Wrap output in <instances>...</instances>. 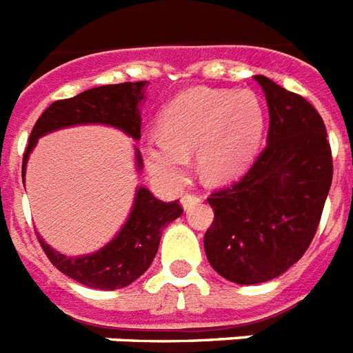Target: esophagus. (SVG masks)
Listing matches in <instances>:
<instances>
[{
    "mask_svg": "<svg viewBox=\"0 0 353 353\" xmlns=\"http://www.w3.org/2000/svg\"><path fill=\"white\" fill-rule=\"evenodd\" d=\"M198 203H201V196H198V194H185L181 198V205L185 210L192 209Z\"/></svg>",
    "mask_w": 353,
    "mask_h": 353,
    "instance_id": "34e87169",
    "label": "esophagus"
}]
</instances>
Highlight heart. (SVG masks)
Listing matches in <instances>:
<instances>
[{"label":"heart","mask_w":353,"mask_h":353,"mask_svg":"<svg viewBox=\"0 0 353 353\" xmlns=\"http://www.w3.org/2000/svg\"><path fill=\"white\" fill-rule=\"evenodd\" d=\"M263 126L262 102L252 91L188 90L161 113V137L144 143V163L152 176L177 187L187 177L188 155L198 154L207 179H229L256 154Z\"/></svg>","instance_id":"b5f03b06"}]
</instances>
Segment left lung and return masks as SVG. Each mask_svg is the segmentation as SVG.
<instances>
[{
    "label": "left lung",
    "instance_id": "left-lung-1",
    "mask_svg": "<svg viewBox=\"0 0 353 353\" xmlns=\"http://www.w3.org/2000/svg\"><path fill=\"white\" fill-rule=\"evenodd\" d=\"M254 80L268 101V144L238 181L207 198L214 221L205 252L216 273L236 284H262L301 260L334 176L317 110L268 77Z\"/></svg>",
    "mask_w": 353,
    "mask_h": 353
}]
</instances>
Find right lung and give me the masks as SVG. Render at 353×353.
Segmentation results:
<instances>
[{
	"instance_id": "1",
	"label": "right lung",
	"mask_w": 353,
	"mask_h": 353,
	"mask_svg": "<svg viewBox=\"0 0 353 353\" xmlns=\"http://www.w3.org/2000/svg\"><path fill=\"white\" fill-rule=\"evenodd\" d=\"M146 82H124L88 90L73 99L52 102L41 117L36 121L30 132L29 144L23 154L21 177H25V166L38 139L46 133L79 124H108L117 128L132 139H141V102L144 101ZM137 170L143 168V159L135 150ZM183 214L179 201L165 203L150 192L148 188L139 187L135 190L132 212L117 236L99 251L84 256H65L54 251L43 238L38 240L41 249L58 271L69 279L93 290H119L137 280L150 268L159 247L161 234L168 223Z\"/></svg>"
}]
</instances>
